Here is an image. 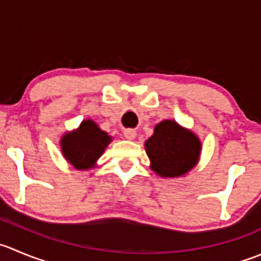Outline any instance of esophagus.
<instances>
[{"instance_id":"esophagus-1","label":"esophagus","mask_w":261,"mask_h":261,"mask_svg":"<svg viewBox=\"0 0 261 261\" xmlns=\"http://www.w3.org/2000/svg\"><path fill=\"white\" fill-rule=\"evenodd\" d=\"M123 136L128 140H133L136 136V131L134 128H126V130H123Z\"/></svg>"}]
</instances>
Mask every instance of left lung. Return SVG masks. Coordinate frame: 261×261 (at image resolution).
I'll return each mask as SVG.
<instances>
[{"label": "left lung", "mask_w": 261, "mask_h": 261, "mask_svg": "<svg viewBox=\"0 0 261 261\" xmlns=\"http://www.w3.org/2000/svg\"><path fill=\"white\" fill-rule=\"evenodd\" d=\"M200 141L174 121H162L145 143L151 169L162 177H178L198 163Z\"/></svg>", "instance_id": "left-lung-1"}]
</instances>
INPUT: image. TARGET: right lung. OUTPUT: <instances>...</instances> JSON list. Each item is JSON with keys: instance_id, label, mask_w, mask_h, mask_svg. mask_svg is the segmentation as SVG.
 <instances>
[{"instance_id": "right-lung-1", "label": "right lung", "mask_w": 261, "mask_h": 261, "mask_svg": "<svg viewBox=\"0 0 261 261\" xmlns=\"http://www.w3.org/2000/svg\"><path fill=\"white\" fill-rule=\"evenodd\" d=\"M111 136L93 121H83L77 131L63 136L61 148L65 158L77 169H88L97 162L110 144Z\"/></svg>"}]
</instances>
